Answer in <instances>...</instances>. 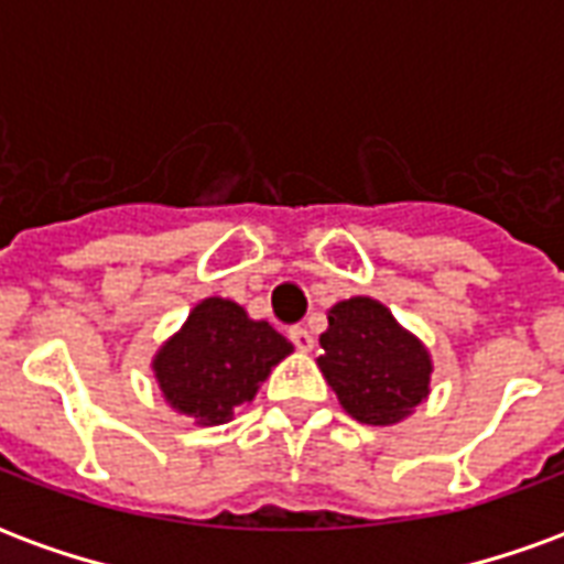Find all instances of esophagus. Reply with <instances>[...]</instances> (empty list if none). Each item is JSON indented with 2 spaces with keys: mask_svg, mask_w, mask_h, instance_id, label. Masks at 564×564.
I'll use <instances>...</instances> for the list:
<instances>
[{
  "mask_svg": "<svg viewBox=\"0 0 564 564\" xmlns=\"http://www.w3.org/2000/svg\"><path fill=\"white\" fill-rule=\"evenodd\" d=\"M290 341H293L295 350H302V354L314 350V335H311L305 326H293V329H290Z\"/></svg>",
  "mask_w": 564,
  "mask_h": 564,
  "instance_id": "1",
  "label": "esophagus"
}]
</instances>
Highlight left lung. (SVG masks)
Listing matches in <instances>:
<instances>
[{"label":"left lung","mask_w":564,"mask_h":564,"mask_svg":"<svg viewBox=\"0 0 564 564\" xmlns=\"http://www.w3.org/2000/svg\"><path fill=\"white\" fill-rule=\"evenodd\" d=\"M319 347L323 378L359 423H402L429 399L432 356L378 299L354 295L332 305Z\"/></svg>","instance_id":"obj_1"}]
</instances>
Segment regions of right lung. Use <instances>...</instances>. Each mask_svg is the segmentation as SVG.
Here are the masks:
<instances>
[{
	"label": "right lung",
	"mask_w": 564,
	"mask_h": 564,
	"mask_svg": "<svg viewBox=\"0 0 564 564\" xmlns=\"http://www.w3.org/2000/svg\"><path fill=\"white\" fill-rule=\"evenodd\" d=\"M293 344L241 305L210 295L153 356V375L165 402L198 425L229 423Z\"/></svg>",
	"instance_id": "add662e5"
}]
</instances>
